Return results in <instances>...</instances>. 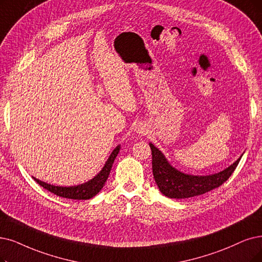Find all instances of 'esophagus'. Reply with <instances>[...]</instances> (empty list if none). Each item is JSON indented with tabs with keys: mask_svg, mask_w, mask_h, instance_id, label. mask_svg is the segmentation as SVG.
<instances>
[{
	"mask_svg": "<svg viewBox=\"0 0 262 262\" xmlns=\"http://www.w3.org/2000/svg\"><path fill=\"white\" fill-rule=\"evenodd\" d=\"M137 131H138V133H139V134H144V132H145V131H144V129H143L142 127H138Z\"/></svg>",
	"mask_w": 262,
	"mask_h": 262,
	"instance_id": "obj_1",
	"label": "esophagus"
}]
</instances>
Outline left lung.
<instances>
[{
	"label": "left lung",
	"instance_id": "1",
	"mask_svg": "<svg viewBox=\"0 0 262 262\" xmlns=\"http://www.w3.org/2000/svg\"><path fill=\"white\" fill-rule=\"evenodd\" d=\"M152 156V174L162 194L171 199H186L201 195L223 185L234 172L241 158L225 170L211 175H191L181 172L167 161L165 156L149 143Z\"/></svg>",
	"mask_w": 262,
	"mask_h": 262
}]
</instances>
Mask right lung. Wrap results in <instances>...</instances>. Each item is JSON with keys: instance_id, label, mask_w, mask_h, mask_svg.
<instances>
[{"instance_id": "1", "label": "right lung", "mask_w": 262, "mask_h": 262, "mask_svg": "<svg viewBox=\"0 0 262 262\" xmlns=\"http://www.w3.org/2000/svg\"><path fill=\"white\" fill-rule=\"evenodd\" d=\"M119 150H120V145H118L117 147L112 151L107 161L102 167V170L95 177H93L92 180L77 186H69V187L55 186V185L47 184L45 182H41L35 179V177H33V179L37 184H39L41 187L45 188V189L59 196L73 199V200H88V199H91L96 194H98L99 191L103 188L104 184H105L107 177L111 173L115 158L117 157Z\"/></svg>"}]
</instances>
